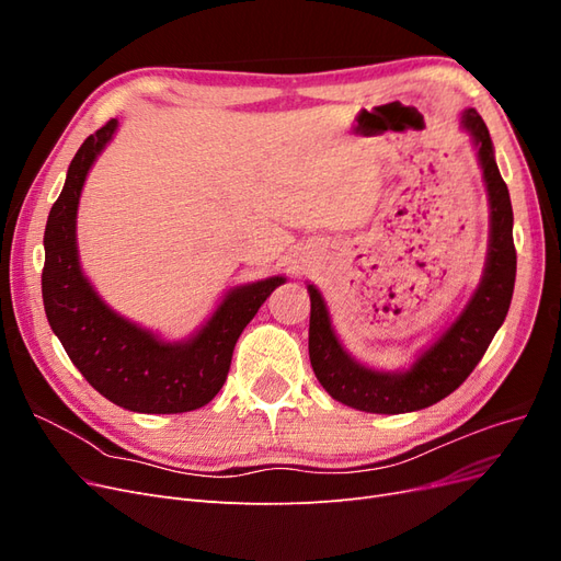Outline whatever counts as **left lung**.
<instances>
[{
  "mask_svg": "<svg viewBox=\"0 0 561 561\" xmlns=\"http://www.w3.org/2000/svg\"><path fill=\"white\" fill-rule=\"evenodd\" d=\"M463 126L478 145V157L489 192L491 236L484 278L466 311L454 325L421 355L410 371L388 375L351 360L339 346L330 325V316L320 293L309 285V358L320 386L342 404L371 414L416 412L447 398L478 367L491 339L503 325L511 309L517 274V250L513 241L511 194L494 161V147L482 116L463 112Z\"/></svg>",
  "mask_w": 561,
  "mask_h": 561,
  "instance_id": "left-lung-1",
  "label": "left lung"
}]
</instances>
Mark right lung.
Returning <instances> with one entry per match:
<instances>
[{"label":"right lung","instance_id":"1","mask_svg":"<svg viewBox=\"0 0 561 561\" xmlns=\"http://www.w3.org/2000/svg\"><path fill=\"white\" fill-rule=\"evenodd\" d=\"M114 130L116 118H110L83 140L48 213L42 271L46 318L83 379L110 402L142 414L192 412L225 386L241 332L285 278L236 287L206 328L184 344H163L107 309L81 276L75 219L83 180Z\"/></svg>","mask_w":561,"mask_h":561}]
</instances>
